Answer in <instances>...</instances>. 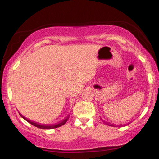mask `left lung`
Segmentation results:
<instances>
[{"mask_svg": "<svg viewBox=\"0 0 159 159\" xmlns=\"http://www.w3.org/2000/svg\"><path fill=\"white\" fill-rule=\"evenodd\" d=\"M106 124H107V123H106ZM107 125H111V124H108V123H107ZM112 125H111V126H112Z\"/></svg>", "mask_w": 159, "mask_h": 159, "instance_id": "8db88e82", "label": "left lung"}]
</instances>
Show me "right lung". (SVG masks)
<instances>
[{"label":"right lung","instance_id":"1","mask_svg":"<svg viewBox=\"0 0 159 159\" xmlns=\"http://www.w3.org/2000/svg\"><path fill=\"white\" fill-rule=\"evenodd\" d=\"M19 114L21 115V116L23 118V119H25L27 122H28L29 123L32 124V125H34V126L39 128V129H55V128L62 126V125H64V124L67 122V120H69V116H67V117L64 120H63V121H61V123L57 124V125H43V124H39L37 123H35V122H33V121H31V120L27 119L26 117H25V116H22L21 114Z\"/></svg>","mask_w":159,"mask_h":159}]
</instances>
